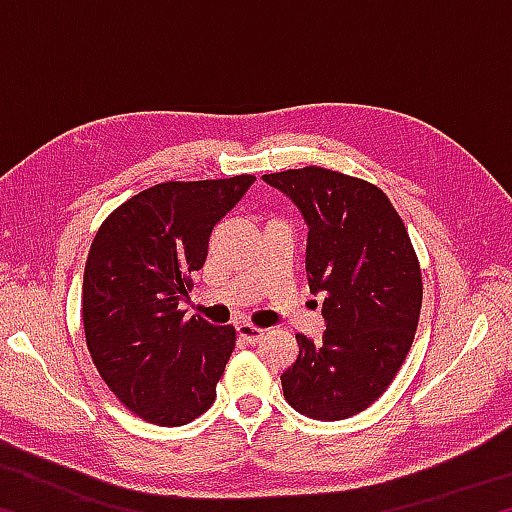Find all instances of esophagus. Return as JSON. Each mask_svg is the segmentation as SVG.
<instances>
[{
  "label": "esophagus",
  "mask_w": 512,
  "mask_h": 512,
  "mask_svg": "<svg viewBox=\"0 0 512 512\" xmlns=\"http://www.w3.org/2000/svg\"><path fill=\"white\" fill-rule=\"evenodd\" d=\"M264 329L262 327H255V325H250V323H239L237 325V336L241 341H246L248 345H255V343H259L264 339Z\"/></svg>",
  "instance_id": "obj_1"
}]
</instances>
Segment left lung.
<instances>
[{"label": "left lung", "mask_w": 512, "mask_h": 512, "mask_svg": "<svg viewBox=\"0 0 512 512\" xmlns=\"http://www.w3.org/2000/svg\"><path fill=\"white\" fill-rule=\"evenodd\" d=\"M307 223L309 291L325 293L320 341L296 334L282 372L287 402L307 418L345 420L377 400L418 329L422 275L400 214L379 187L320 167L262 176Z\"/></svg>", "instance_id": "8db88e82"}]
</instances>
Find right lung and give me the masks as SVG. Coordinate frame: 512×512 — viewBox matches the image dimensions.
Wrapping results in <instances>:
<instances>
[{
  "label": "right lung",
  "mask_w": 512,
  "mask_h": 512,
  "mask_svg": "<svg viewBox=\"0 0 512 512\" xmlns=\"http://www.w3.org/2000/svg\"><path fill=\"white\" fill-rule=\"evenodd\" d=\"M255 176L144 189L112 212L83 273V325L94 366L128 411L180 427L210 409L235 350V327L185 320L214 225Z\"/></svg>",
  "instance_id": "1"
}]
</instances>
